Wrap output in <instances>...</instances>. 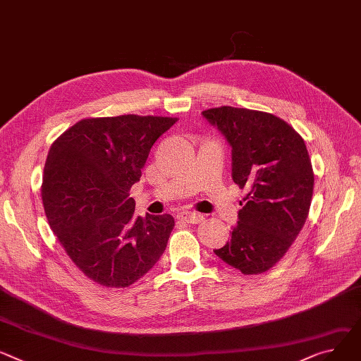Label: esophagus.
I'll list each match as a JSON object with an SVG mask.
<instances>
[{"label":"esophagus","instance_id":"1","mask_svg":"<svg viewBox=\"0 0 361 361\" xmlns=\"http://www.w3.org/2000/svg\"><path fill=\"white\" fill-rule=\"evenodd\" d=\"M177 218L187 224H200L204 219L203 214H200L197 212H181L177 214Z\"/></svg>","mask_w":361,"mask_h":361}]
</instances>
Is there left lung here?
Listing matches in <instances>:
<instances>
[{
  "label": "left lung",
  "instance_id": "1",
  "mask_svg": "<svg viewBox=\"0 0 361 361\" xmlns=\"http://www.w3.org/2000/svg\"><path fill=\"white\" fill-rule=\"evenodd\" d=\"M203 116L232 147L233 183L248 188L231 241L214 254L243 274H261L284 257L307 219L314 170L305 140L266 111L221 106Z\"/></svg>",
  "mask_w": 361,
  "mask_h": 361
}]
</instances>
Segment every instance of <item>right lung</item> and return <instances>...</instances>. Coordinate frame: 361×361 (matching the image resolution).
<instances>
[{"label":"right lung","instance_id":"1","mask_svg":"<svg viewBox=\"0 0 361 361\" xmlns=\"http://www.w3.org/2000/svg\"><path fill=\"white\" fill-rule=\"evenodd\" d=\"M177 117L123 114L82 118L47 154L42 200L71 261L92 281L129 287L166 248L171 214H135L129 197L155 140Z\"/></svg>","mask_w":361,"mask_h":361}]
</instances>
